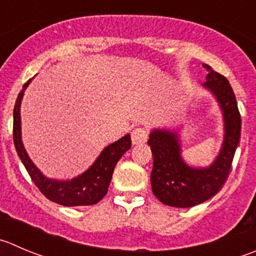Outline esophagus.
Wrapping results in <instances>:
<instances>
[{"mask_svg": "<svg viewBox=\"0 0 256 256\" xmlns=\"http://www.w3.org/2000/svg\"><path fill=\"white\" fill-rule=\"evenodd\" d=\"M148 134L145 128H138L132 131L131 134V141H132L134 145H140V144H144L148 141Z\"/></svg>", "mask_w": 256, "mask_h": 256, "instance_id": "34e87169", "label": "esophagus"}]
</instances>
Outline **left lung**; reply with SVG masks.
I'll return each instance as SVG.
<instances>
[{"mask_svg": "<svg viewBox=\"0 0 256 256\" xmlns=\"http://www.w3.org/2000/svg\"><path fill=\"white\" fill-rule=\"evenodd\" d=\"M202 88L215 98L224 121V138L219 154L209 166H191L182 158L180 128H152L148 144L152 152V192L162 204L191 208L206 202L222 188L229 175L240 141L242 118L229 81L210 66Z\"/></svg>", "mask_w": 256, "mask_h": 256, "instance_id": "obj_1", "label": "left lung"}]
</instances>
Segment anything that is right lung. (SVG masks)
Segmentation results:
<instances>
[{
  "label": "right lung",
  "instance_id": "right-lung-1",
  "mask_svg": "<svg viewBox=\"0 0 256 256\" xmlns=\"http://www.w3.org/2000/svg\"><path fill=\"white\" fill-rule=\"evenodd\" d=\"M32 78L24 85L21 92L17 96L14 108V142L17 155L21 158L34 185L48 200L64 206H86L98 204L108 192L116 164L131 148L130 134H126L118 141L106 146L92 165L76 178L68 180L47 178L32 162L22 142L21 102Z\"/></svg>",
  "mask_w": 256,
  "mask_h": 256
}]
</instances>
